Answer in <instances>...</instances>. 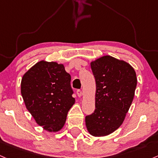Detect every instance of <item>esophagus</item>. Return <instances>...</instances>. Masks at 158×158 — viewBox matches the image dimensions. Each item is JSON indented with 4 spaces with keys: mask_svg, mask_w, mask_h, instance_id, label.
I'll return each instance as SVG.
<instances>
[{
    "mask_svg": "<svg viewBox=\"0 0 158 158\" xmlns=\"http://www.w3.org/2000/svg\"><path fill=\"white\" fill-rule=\"evenodd\" d=\"M76 94H77V95L79 97H82V92L80 89H78L77 91H76Z\"/></svg>",
    "mask_w": 158,
    "mask_h": 158,
    "instance_id": "esophagus-1",
    "label": "esophagus"
}]
</instances>
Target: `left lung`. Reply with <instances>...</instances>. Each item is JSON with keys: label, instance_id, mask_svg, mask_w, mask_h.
<instances>
[{"label": "left lung", "instance_id": "8db88e82", "mask_svg": "<svg viewBox=\"0 0 158 158\" xmlns=\"http://www.w3.org/2000/svg\"><path fill=\"white\" fill-rule=\"evenodd\" d=\"M96 82L95 110L85 117L90 134L103 136L117 130L125 118L134 97L137 79L124 60L106 55L91 63Z\"/></svg>", "mask_w": 158, "mask_h": 158}]
</instances>
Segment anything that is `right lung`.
Instances as JSON below:
<instances>
[{"mask_svg": "<svg viewBox=\"0 0 158 158\" xmlns=\"http://www.w3.org/2000/svg\"><path fill=\"white\" fill-rule=\"evenodd\" d=\"M70 80L63 64L44 60L22 77L21 93L26 108L46 131L57 132L64 125L67 112L75 103Z\"/></svg>", "mask_w": 158, "mask_h": 158, "instance_id": "right-lung-1", "label": "right lung"}]
</instances>
